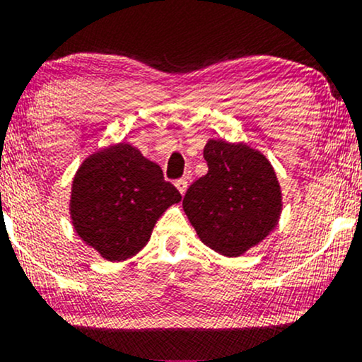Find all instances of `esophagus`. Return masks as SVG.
I'll list each match as a JSON object with an SVG mask.
<instances>
[{
  "label": "esophagus",
  "mask_w": 362,
  "mask_h": 362,
  "mask_svg": "<svg viewBox=\"0 0 362 362\" xmlns=\"http://www.w3.org/2000/svg\"><path fill=\"white\" fill-rule=\"evenodd\" d=\"M176 188L180 189L181 195H185L186 189H188V177H181V180L176 181Z\"/></svg>",
  "instance_id": "34e87169"
}]
</instances>
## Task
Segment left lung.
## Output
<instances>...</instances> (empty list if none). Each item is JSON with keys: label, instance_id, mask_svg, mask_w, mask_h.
<instances>
[{"label": "left lung", "instance_id": "8db88e82", "mask_svg": "<svg viewBox=\"0 0 362 362\" xmlns=\"http://www.w3.org/2000/svg\"><path fill=\"white\" fill-rule=\"evenodd\" d=\"M209 173L182 198L198 238L217 254L238 257L262 242L281 214V188L271 162L247 143L209 139Z\"/></svg>", "mask_w": 362, "mask_h": 362}]
</instances>
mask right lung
<instances>
[{"mask_svg": "<svg viewBox=\"0 0 362 362\" xmlns=\"http://www.w3.org/2000/svg\"><path fill=\"white\" fill-rule=\"evenodd\" d=\"M180 200L160 167L136 146L117 143L91 153L77 169L71 219L84 243L120 262L148 243L158 217Z\"/></svg>", "mask_w": 362, "mask_h": 362, "instance_id": "add662e5", "label": "right lung"}]
</instances>
